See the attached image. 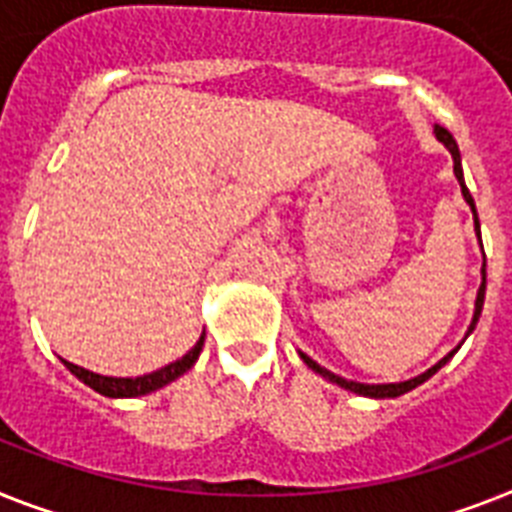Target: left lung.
<instances>
[{
    "label": "left lung",
    "instance_id": "left-lung-1",
    "mask_svg": "<svg viewBox=\"0 0 512 512\" xmlns=\"http://www.w3.org/2000/svg\"><path fill=\"white\" fill-rule=\"evenodd\" d=\"M434 133H437L439 141L445 143L447 149H450V154H453V170H455V177H458L460 190H463V198H466L468 206H471V211H474V217H476L474 198H471V193H468L466 180H463V170H460V151H458V143H455L453 135L447 133V130L442 128V125H437V128H434ZM476 227H479V217H476ZM484 266H487V264H484ZM484 266H481V287H479V295H476L474 322H471V327H468V335L474 332L476 322H479V316H481V308H484V290H487V269H484ZM455 353H458V348H455L453 353H447V356L442 358V361H439V363H434L432 369L424 371L421 377L408 379V382H400V384H361V382H348V379H342V377H337V374H332V371L322 369L319 363L311 361V358L303 356V353H301V358H303V361H306L308 369H314L316 374H322L324 379H329V382L340 384V387H345V390L358 392V395H369V398H398V395H405V392H408V390H413V387H418V384H424L429 377H434V374H437V371L442 369V366H445V363L455 356Z\"/></svg>",
    "mask_w": 512,
    "mask_h": 512
}]
</instances>
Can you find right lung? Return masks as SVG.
<instances>
[{
    "mask_svg": "<svg viewBox=\"0 0 512 512\" xmlns=\"http://www.w3.org/2000/svg\"><path fill=\"white\" fill-rule=\"evenodd\" d=\"M201 348H204V337H201V340H198L196 345H193V348H190L183 358H180V361L170 363V366H164V369L154 371V374H146V377H135V379L101 377V374H94V371H88V369H80V366H75V363H70V361H65V366L73 371L80 382H86L91 390L101 392V395H107V398H138V395H146V392L159 390V387L170 384L172 379H177L180 374H185V371H188L190 366L196 363Z\"/></svg>",
    "mask_w": 512,
    "mask_h": 512,
    "instance_id": "right-lung-1",
    "label": "right lung"
}]
</instances>
